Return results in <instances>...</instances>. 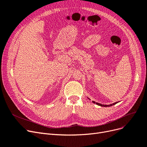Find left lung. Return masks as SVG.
Listing matches in <instances>:
<instances>
[{"instance_id":"obj_1","label":"left lung","mask_w":147,"mask_h":147,"mask_svg":"<svg viewBox=\"0 0 147 147\" xmlns=\"http://www.w3.org/2000/svg\"><path fill=\"white\" fill-rule=\"evenodd\" d=\"M93 103H94V104H95L96 102L93 101ZM96 104L97 105H99V106H102V107H111V106H112V105H115V104H117V102H115V103H114V104H110V105H102V104H99V103H97V102L96 103Z\"/></svg>"}]
</instances>
